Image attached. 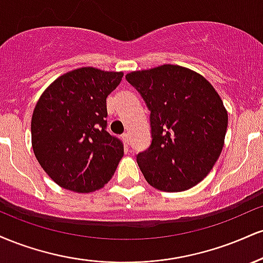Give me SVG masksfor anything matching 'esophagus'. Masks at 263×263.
<instances>
[{
	"label": "esophagus",
	"mask_w": 263,
	"mask_h": 263,
	"mask_svg": "<svg viewBox=\"0 0 263 263\" xmlns=\"http://www.w3.org/2000/svg\"><path fill=\"white\" fill-rule=\"evenodd\" d=\"M122 138H123V141L126 142V143H129V135L128 134H123L122 135Z\"/></svg>",
	"instance_id": "1"
}]
</instances>
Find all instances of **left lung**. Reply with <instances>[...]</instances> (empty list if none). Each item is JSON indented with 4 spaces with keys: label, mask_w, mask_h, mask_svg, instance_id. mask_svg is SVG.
Returning a JSON list of instances; mask_svg holds the SVG:
<instances>
[{
    "label": "left lung",
    "mask_w": 263,
    "mask_h": 263,
    "mask_svg": "<svg viewBox=\"0 0 263 263\" xmlns=\"http://www.w3.org/2000/svg\"><path fill=\"white\" fill-rule=\"evenodd\" d=\"M126 80L149 110V147L137 155L148 184L183 192L200 183L218 161L228 128L219 93L200 74L165 64L134 71Z\"/></svg>",
    "instance_id": "1"
}]
</instances>
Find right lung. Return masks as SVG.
Segmentation results:
<instances>
[{
    "label": "right lung",
    "mask_w": 263,
    "mask_h": 263,
    "mask_svg": "<svg viewBox=\"0 0 263 263\" xmlns=\"http://www.w3.org/2000/svg\"><path fill=\"white\" fill-rule=\"evenodd\" d=\"M123 74L80 68L58 78L33 111L32 146L39 164L58 185L77 193L102 188L123 156L110 135L106 98Z\"/></svg>",
    "instance_id": "right-lung-1"
}]
</instances>
